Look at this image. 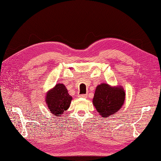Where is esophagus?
<instances>
[{"label":"esophagus","mask_w":161,"mask_h":161,"mask_svg":"<svg viewBox=\"0 0 161 161\" xmlns=\"http://www.w3.org/2000/svg\"><path fill=\"white\" fill-rule=\"evenodd\" d=\"M87 94H81V95H79V97H81V98H86L87 97Z\"/></svg>","instance_id":"esophagus-1"}]
</instances>
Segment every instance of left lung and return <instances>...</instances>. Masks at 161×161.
<instances>
[{"label": "left lung", "instance_id": "1", "mask_svg": "<svg viewBox=\"0 0 161 161\" xmlns=\"http://www.w3.org/2000/svg\"><path fill=\"white\" fill-rule=\"evenodd\" d=\"M125 100V92L122 87H112L106 83L98 86L93 103L103 117H108L119 110Z\"/></svg>", "mask_w": 161, "mask_h": 161}]
</instances>
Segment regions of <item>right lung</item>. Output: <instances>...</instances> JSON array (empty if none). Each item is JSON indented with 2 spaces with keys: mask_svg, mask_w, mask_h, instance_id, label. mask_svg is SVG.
Here are the masks:
<instances>
[{
  "mask_svg": "<svg viewBox=\"0 0 161 161\" xmlns=\"http://www.w3.org/2000/svg\"><path fill=\"white\" fill-rule=\"evenodd\" d=\"M46 103L51 113L54 116H59L66 110L72 97L68 93V90L63 84H57L47 94Z\"/></svg>",
  "mask_w": 161,
  "mask_h": 161,
  "instance_id": "obj_1",
  "label": "right lung"
}]
</instances>
